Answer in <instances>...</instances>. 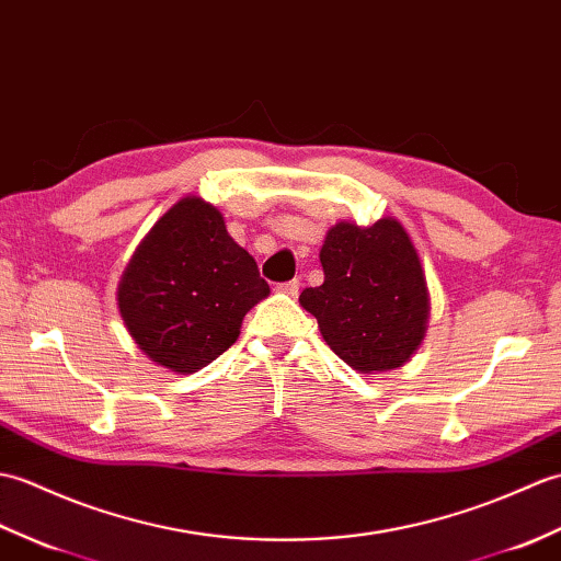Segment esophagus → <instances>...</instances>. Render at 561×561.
Masks as SVG:
<instances>
[{
    "label": "esophagus",
    "mask_w": 561,
    "mask_h": 561,
    "mask_svg": "<svg viewBox=\"0 0 561 561\" xmlns=\"http://www.w3.org/2000/svg\"><path fill=\"white\" fill-rule=\"evenodd\" d=\"M300 280H297V278H293V280H285V283H278L276 285V290L278 293H283V295H290V297H295L297 293H300Z\"/></svg>",
    "instance_id": "34e87169"
}]
</instances>
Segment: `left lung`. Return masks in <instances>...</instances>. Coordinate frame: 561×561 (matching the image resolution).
Segmentation results:
<instances>
[{"instance_id":"8db88e82","label":"left lung","mask_w":561,"mask_h":561,"mask_svg":"<svg viewBox=\"0 0 561 561\" xmlns=\"http://www.w3.org/2000/svg\"><path fill=\"white\" fill-rule=\"evenodd\" d=\"M319 256L323 283L305 288L300 302L317 317L323 341L365 375L401 367L425 335L430 314L425 271L401 222H339Z\"/></svg>"}]
</instances>
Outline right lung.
I'll return each mask as SVG.
<instances>
[{
	"label": "right lung",
	"instance_id": "1",
	"mask_svg": "<svg viewBox=\"0 0 561 561\" xmlns=\"http://www.w3.org/2000/svg\"><path fill=\"white\" fill-rule=\"evenodd\" d=\"M266 295L268 283L220 210L186 196L136 249L117 300L136 345L190 375L238 341L244 314Z\"/></svg>",
	"mask_w": 561,
	"mask_h": 561
}]
</instances>
